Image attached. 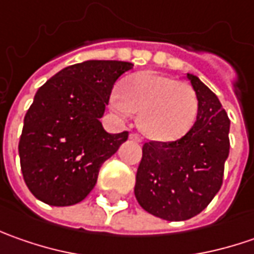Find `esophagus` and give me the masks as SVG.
Here are the masks:
<instances>
[{
  "label": "esophagus",
  "mask_w": 254,
  "mask_h": 254,
  "mask_svg": "<svg viewBox=\"0 0 254 254\" xmlns=\"http://www.w3.org/2000/svg\"><path fill=\"white\" fill-rule=\"evenodd\" d=\"M130 140H134V141H137V142H141L142 141V138L137 134V132H131L130 134Z\"/></svg>",
  "instance_id": "esophagus-1"
}]
</instances>
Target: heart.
<instances>
[{"instance_id": "b5f03b06", "label": "heart", "mask_w": 254, "mask_h": 254, "mask_svg": "<svg viewBox=\"0 0 254 254\" xmlns=\"http://www.w3.org/2000/svg\"><path fill=\"white\" fill-rule=\"evenodd\" d=\"M110 103L120 116L140 114L142 132L160 142L182 138L198 116V97L190 84L155 72H140L127 77L120 86V93H113Z\"/></svg>"}]
</instances>
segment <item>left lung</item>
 <instances>
[{"label": "left lung", "instance_id": "obj_1", "mask_svg": "<svg viewBox=\"0 0 254 254\" xmlns=\"http://www.w3.org/2000/svg\"><path fill=\"white\" fill-rule=\"evenodd\" d=\"M187 77L198 97L196 122L177 141L142 145L134 187L142 209L171 222L190 219L209 205L222 187L230 147V120L219 99L199 77Z\"/></svg>", "mask_w": 254, "mask_h": 254}]
</instances>
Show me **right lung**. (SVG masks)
I'll return each mask as SVG.
<instances>
[{"label": "right lung", "mask_w": 254, "mask_h": 254, "mask_svg": "<svg viewBox=\"0 0 254 254\" xmlns=\"http://www.w3.org/2000/svg\"><path fill=\"white\" fill-rule=\"evenodd\" d=\"M134 64L86 61L52 76L38 89L19 138L21 171L36 199L52 206L83 200L102 164L128 138L110 134L100 119L116 80Z\"/></svg>", "instance_id": "add662e5"}]
</instances>
